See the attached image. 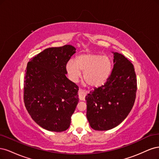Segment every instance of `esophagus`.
<instances>
[{"instance_id": "1", "label": "esophagus", "mask_w": 159, "mask_h": 159, "mask_svg": "<svg viewBox=\"0 0 159 159\" xmlns=\"http://www.w3.org/2000/svg\"><path fill=\"white\" fill-rule=\"evenodd\" d=\"M86 94H87V92L85 91L80 89L78 91V96L80 100H85V98L86 96Z\"/></svg>"}]
</instances>
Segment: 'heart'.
I'll return each mask as SVG.
<instances>
[{
    "instance_id": "1",
    "label": "heart",
    "mask_w": 159,
    "mask_h": 159,
    "mask_svg": "<svg viewBox=\"0 0 159 159\" xmlns=\"http://www.w3.org/2000/svg\"><path fill=\"white\" fill-rule=\"evenodd\" d=\"M66 69L71 79L76 81L84 71V80L88 85L98 87L108 79L112 70V62L108 56L87 53L78 56L75 62L70 60Z\"/></svg>"
}]
</instances>
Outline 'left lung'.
<instances>
[{
  "label": "left lung",
  "mask_w": 159,
  "mask_h": 159,
  "mask_svg": "<svg viewBox=\"0 0 159 159\" xmlns=\"http://www.w3.org/2000/svg\"><path fill=\"white\" fill-rule=\"evenodd\" d=\"M114 66L105 84L86 95L87 116L91 127L107 131L121 123L131 111L136 98L137 78L133 64L114 53Z\"/></svg>",
  "instance_id": "8db88e82"
}]
</instances>
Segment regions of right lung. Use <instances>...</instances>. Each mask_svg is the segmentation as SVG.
Listing matches in <instances>:
<instances>
[{
	"label": "right lung",
	"mask_w": 159,
	"mask_h": 159,
	"mask_svg": "<svg viewBox=\"0 0 159 159\" xmlns=\"http://www.w3.org/2000/svg\"><path fill=\"white\" fill-rule=\"evenodd\" d=\"M75 52L71 45L49 48L27 64L24 102L34 121L48 131L68 129L78 103L79 87L66 76L67 63Z\"/></svg>",
	"instance_id": "1"
}]
</instances>
